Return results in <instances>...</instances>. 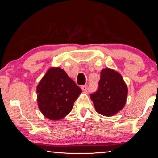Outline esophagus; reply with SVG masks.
<instances>
[{
  "instance_id": "obj_1",
  "label": "esophagus",
  "mask_w": 158,
  "mask_h": 158,
  "mask_svg": "<svg viewBox=\"0 0 158 158\" xmlns=\"http://www.w3.org/2000/svg\"><path fill=\"white\" fill-rule=\"evenodd\" d=\"M81 89L83 90V91H84L85 93H86L87 90H88V85H82V86H81Z\"/></svg>"
}]
</instances>
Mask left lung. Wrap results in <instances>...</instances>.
Segmentation results:
<instances>
[{
    "mask_svg": "<svg viewBox=\"0 0 158 158\" xmlns=\"http://www.w3.org/2000/svg\"><path fill=\"white\" fill-rule=\"evenodd\" d=\"M127 87L121 74L111 68H104L97 92L90 94L98 114L111 116L123 109L127 96Z\"/></svg>",
    "mask_w": 158,
    "mask_h": 158,
    "instance_id": "obj_1",
    "label": "left lung"
}]
</instances>
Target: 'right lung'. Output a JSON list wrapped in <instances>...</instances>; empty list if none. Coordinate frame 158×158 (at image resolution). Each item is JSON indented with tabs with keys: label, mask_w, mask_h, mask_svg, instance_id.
Returning <instances> with one entry per match:
<instances>
[{
	"label": "right lung",
	"mask_w": 158,
	"mask_h": 158,
	"mask_svg": "<svg viewBox=\"0 0 158 158\" xmlns=\"http://www.w3.org/2000/svg\"><path fill=\"white\" fill-rule=\"evenodd\" d=\"M81 92L64 69L52 67L37 85V105L47 118L58 121L70 113Z\"/></svg>",
	"instance_id": "add662e5"
}]
</instances>
